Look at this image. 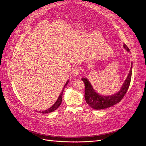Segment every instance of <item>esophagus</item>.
Here are the masks:
<instances>
[{"label": "esophagus", "mask_w": 146, "mask_h": 146, "mask_svg": "<svg viewBox=\"0 0 146 146\" xmlns=\"http://www.w3.org/2000/svg\"><path fill=\"white\" fill-rule=\"evenodd\" d=\"M80 70H81L80 67H79V66H76V67H75L72 70V74L73 76L75 77L77 76L78 75L80 74V72L81 71Z\"/></svg>", "instance_id": "obj_1"}]
</instances>
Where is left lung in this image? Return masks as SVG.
Returning <instances> with one entry per match:
<instances>
[{
  "label": "left lung",
  "mask_w": 146,
  "mask_h": 146,
  "mask_svg": "<svg viewBox=\"0 0 146 146\" xmlns=\"http://www.w3.org/2000/svg\"><path fill=\"white\" fill-rule=\"evenodd\" d=\"M123 47L127 52H130V49L126 44H123ZM132 63L131 64L130 71L122 86L120 91L117 93L111 96H101L97 93L93 89L90 82L88 81L86 78H82V80L85 83V99L86 103L91 108L95 110H102L111 107L115 104L119 103L124 97L125 94L129 89L131 78L132 73Z\"/></svg>",
  "instance_id": "1"
}]
</instances>
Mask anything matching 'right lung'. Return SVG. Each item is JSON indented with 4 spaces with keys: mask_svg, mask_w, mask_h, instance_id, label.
Here are the masks:
<instances>
[{
    "mask_svg": "<svg viewBox=\"0 0 146 146\" xmlns=\"http://www.w3.org/2000/svg\"><path fill=\"white\" fill-rule=\"evenodd\" d=\"M68 82H69V80H68L67 82L66 83V84H65L64 86L63 89L62 91H61V94H60V95L59 96L58 99H57V100L56 101V102H55L54 105H53L50 108H49L46 110H44V111H39V113H43V114H44V113H51V112H52V111H55V110H56L57 108H58L60 107L61 104V102H62V98H63V93L64 89L65 86L68 85Z\"/></svg>",
    "mask_w": 146,
    "mask_h": 146,
    "instance_id": "right-lung-1",
    "label": "right lung"
}]
</instances>
